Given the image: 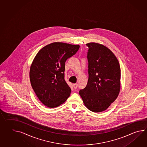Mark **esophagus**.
I'll return each mask as SVG.
<instances>
[{"label":"esophagus","mask_w":147,"mask_h":147,"mask_svg":"<svg viewBox=\"0 0 147 147\" xmlns=\"http://www.w3.org/2000/svg\"><path fill=\"white\" fill-rule=\"evenodd\" d=\"M78 87V84H73V87L74 89H76Z\"/></svg>","instance_id":"34e87169"}]
</instances>
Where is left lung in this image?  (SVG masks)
Instances as JSON below:
<instances>
[{"label":"left lung","mask_w":147,"mask_h":147,"mask_svg":"<svg viewBox=\"0 0 147 147\" xmlns=\"http://www.w3.org/2000/svg\"><path fill=\"white\" fill-rule=\"evenodd\" d=\"M86 45L88 80L79 94L89 110L99 113L107 109L119 94L120 65L114 53L104 45L93 42Z\"/></svg>","instance_id":"8db88e82"}]
</instances>
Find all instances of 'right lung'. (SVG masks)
I'll return each instance as SVG.
<instances>
[{
	"label": "right lung",
	"instance_id": "add662e5",
	"mask_svg": "<svg viewBox=\"0 0 147 147\" xmlns=\"http://www.w3.org/2000/svg\"><path fill=\"white\" fill-rule=\"evenodd\" d=\"M78 45L54 42L41 49L30 67L31 85L39 100L50 108L56 107L70 95L64 79L66 60L76 54Z\"/></svg>",
	"mask_w": 147,
	"mask_h": 147
}]
</instances>
